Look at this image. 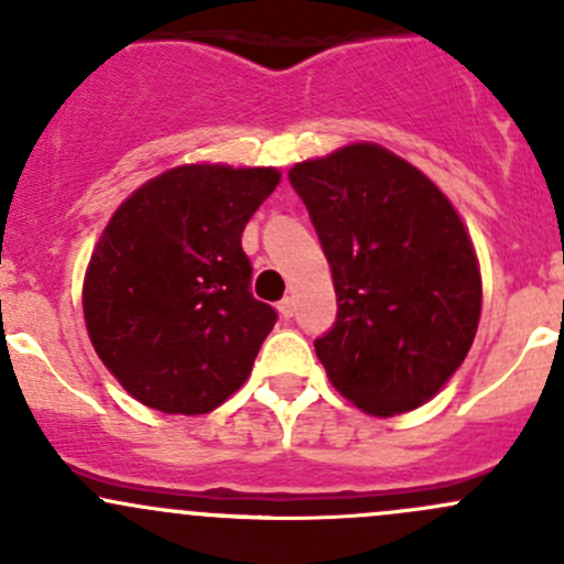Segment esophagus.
<instances>
[{"mask_svg":"<svg viewBox=\"0 0 564 564\" xmlns=\"http://www.w3.org/2000/svg\"><path fill=\"white\" fill-rule=\"evenodd\" d=\"M294 308H297L294 297H283L281 303H278V314H281L283 318H292L294 316Z\"/></svg>","mask_w":564,"mask_h":564,"instance_id":"34e87169","label":"esophagus"}]
</instances>
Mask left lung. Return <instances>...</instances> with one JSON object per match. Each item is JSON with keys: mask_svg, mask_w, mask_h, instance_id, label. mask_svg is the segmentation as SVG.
I'll use <instances>...</instances> for the list:
<instances>
[{"mask_svg": "<svg viewBox=\"0 0 564 564\" xmlns=\"http://www.w3.org/2000/svg\"><path fill=\"white\" fill-rule=\"evenodd\" d=\"M289 180L333 270L338 318L314 344L333 388L373 417L429 403L480 324V264L458 209L371 141L294 163Z\"/></svg>", "mask_w": 564, "mask_h": 564, "instance_id": "left-lung-1", "label": "left lung"}]
</instances>
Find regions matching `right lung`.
<instances>
[{"mask_svg":"<svg viewBox=\"0 0 564 564\" xmlns=\"http://www.w3.org/2000/svg\"><path fill=\"white\" fill-rule=\"evenodd\" d=\"M272 166L182 163L135 187L84 275L95 351L144 406L207 414L246 384L275 311L253 300L242 231Z\"/></svg>","mask_w":564,"mask_h":564,"instance_id":"right-lung-1","label":"right lung"}]
</instances>
